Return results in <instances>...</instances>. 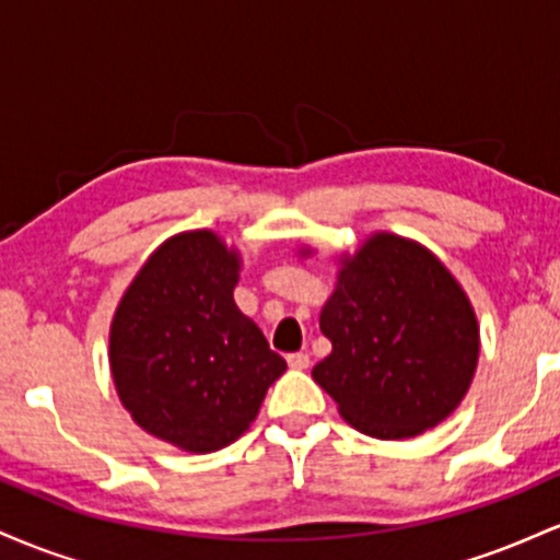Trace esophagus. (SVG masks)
<instances>
[{
  "label": "esophagus",
  "mask_w": 560,
  "mask_h": 560,
  "mask_svg": "<svg viewBox=\"0 0 560 560\" xmlns=\"http://www.w3.org/2000/svg\"><path fill=\"white\" fill-rule=\"evenodd\" d=\"M287 363H289V369L302 371V369H307V365H311V355H307V352H289Z\"/></svg>",
  "instance_id": "obj_1"
}]
</instances>
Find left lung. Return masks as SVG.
I'll return each instance as SVG.
<instances>
[{
	"label": "left lung",
	"instance_id": "obj_1",
	"mask_svg": "<svg viewBox=\"0 0 560 560\" xmlns=\"http://www.w3.org/2000/svg\"><path fill=\"white\" fill-rule=\"evenodd\" d=\"M313 255L300 247V258ZM331 352L313 378L339 416L376 440H408L458 408L479 361L471 300L432 249L376 231L339 258L320 311Z\"/></svg>",
	"mask_w": 560,
	"mask_h": 560
}]
</instances>
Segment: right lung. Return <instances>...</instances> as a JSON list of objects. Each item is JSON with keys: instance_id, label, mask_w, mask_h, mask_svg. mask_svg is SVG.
<instances>
[{"instance_id": "obj_1", "label": "right lung", "mask_w": 560, "mask_h": 560, "mask_svg": "<svg viewBox=\"0 0 560 560\" xmlns=\"http://www.w3.org/2000/svg\"><path fill=\"white\" fill-rule=\"evenodd\" d=\"M242 255L215 231L165 240L120 298L110 371L131 419L186 453H215L247 432L287 371L236 307Z\"/></svg>"}]
</instances>
